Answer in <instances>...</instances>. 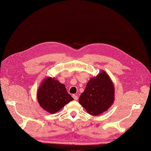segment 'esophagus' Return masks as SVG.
<instances>
[{
	"label": "esophagus",
	"mask_w": 151,
	"mask_h": 151,
	"mask_svg": "<svg viewBox=\"0 0 151 151\" xmlns=\"http://www.w3.org/2000/svg\"><path fill=\"white\" fill-rule=\"evenodd\" d=\"M73 98L75 100H77L78 99V96L76 95H73Z\"/></svg>",
	"instance_id": "34e87169"
}]
</instances>
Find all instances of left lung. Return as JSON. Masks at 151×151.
Wrapping results in <instances>:
<instances>
[{
    "instance_id": "1",
    "label": "left lung",
    "mask_w": 151,
    "mask_h": 151,
    "mask_svg": "<svg viewBox=\"0 0 151 151\" xmlns=\"http://www.w3.org/2000/svg\"><path fill=\"white\" fill-rule=\"evenodd\" d=\"M114 99L113 83L109 75L102 71L89 80L79 98V102L89 114L98 116L107 111Z\"/></svg>"
}]
</instances>
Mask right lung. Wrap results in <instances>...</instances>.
Returning a JSON list of instances; mask_svg holds the SVG:
<instances>
[{
	"instance_id": "1",
	"label": "right lung",
	"mask_w": 151,
	"mask_h": 151,
	"mask_svg": "<svg viewBox=\"0 0 151 151\" xmlns=\"http://www.w3.org/2000/svg\"><path fill=\"white\" fill-rule=\"evenodd\" d=\"M37 99L40 106L51 114L57 113L73 99L68 93L65 85L50 77L41 84L38 90Z\"/></svg>"
}]
</instances>
